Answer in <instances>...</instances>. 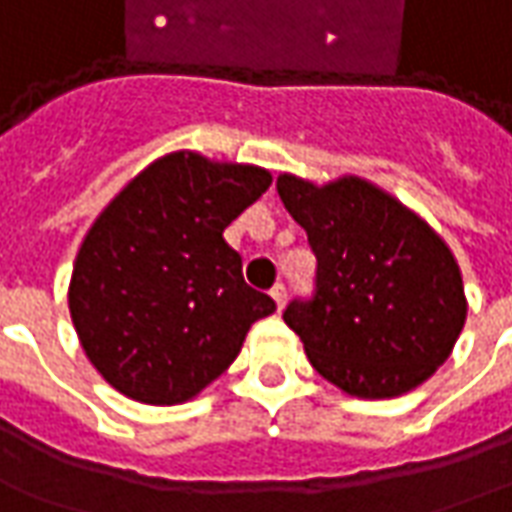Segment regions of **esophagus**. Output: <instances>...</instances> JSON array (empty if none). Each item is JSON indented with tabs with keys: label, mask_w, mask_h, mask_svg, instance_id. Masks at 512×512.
I'll return each instance as SVG.
<instances>
[{
	"label": "esophagus",
	"mask_w": 512,
	"mask_h": 512,
	"mask_svg": "<svg viewBox=\"0 0 512 512\" xmlns=\"http://www.w3.org/2000/svg\"><path fill=\"white\" fill-rule=\"evenodd\" d=\"M285 296H288V291H285V285H282V282H277V285L271 288V299H274V305H277V310H282V307H285Z\"/></svg>",
	"instance_id": "obj_1"
}]
</instances>
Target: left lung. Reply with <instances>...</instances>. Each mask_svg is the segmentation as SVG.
I'll list each match as a JSON object with an SVG mask.
<instances>
[{
    "label": "left lung",
    "instance_id": "left-lung-1",
    "mask_svg": "<svg viewBox=\"0 0 512 512\" xmlns=\"http://www.w3.org/2000/svg\"><path fill=\"white\" fill-rule=\"evenodd\" d=\"M277 194L318 263L313 296L282 313L313 368L357 399H391L430 380L468 310L441 235L360 177L313 185L280 174Z\"/></svg>",
    "mask_w": 512,
    "mask_h": 512
}]
</instances>
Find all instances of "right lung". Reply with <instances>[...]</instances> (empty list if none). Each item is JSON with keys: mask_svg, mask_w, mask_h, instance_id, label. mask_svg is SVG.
Masks as SVG:
<instances>
[{"mask_svg": "<svg viewBox=\"0 0 512 512\" xmlns=\"http://www.w3.org/2000/svg\"><path fill=\"white\" fill-rule=\"evenodd\" d=\"M271 174L171 152L99 213L82 241L69 310L82 349L113 388L180 405L221 377L249 327L277 305L249 288L224 230Z\"/></svg>", "mask_w": 512, "mask_h": 512, "instance_id": "right-lung-1", "label": "right lung"}]
</instances>
